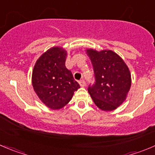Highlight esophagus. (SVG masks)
<instances>
[{"label":"esophagus","instance_id":"34e87169","mask_svg":"<svg viewBox=\"0 0 155 155\" xmlns=\"http://www.w3.org/2000/svg\"><path fill=\"white\" fill-rule=\"evenodd\" d=\"M79 85H81V86L82 87H84L85 85V80H84V79H82V80H80L79 82Z\"/></svg>","mask_w":155,"mask_h":155}]
</instances>
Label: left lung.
I'll return each instance as SVG.
<instances>
[{
  "label": "left lung",
  "mask_w": 155,
  "mask_h": 155,
  "mask_svg": "<svg viewBox=\"0 0 155 155\" xmlns=\"http://www.w3.org/2000/svg\"><path fill=\"white\" fill-rule=\"evenodd\" d=\"M94 74V83L87 91L97 107L112 111L126 99L131 85V76L124 61L111 50L87 49Z\"/></svg>",
  "instance_id": "obj_1"
}]
</instances>
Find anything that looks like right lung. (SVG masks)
I'll use <instances>...</instances> for the list:
<instances>
[{
  "label": "right lung",
  "mask_w": 155,
  "mask_h": 155,
  "mask_svg": "<svg viewBox=\"0 0 155 155\" xmlns=\"http://www.w3.org/2000/svg\"><path fill=\"white\" fill-rule=\"evenodd\" d=\"M67 52L54 47L42 54L32 73L34 91L42 102L51 109H59L70 102L79 83L65 67Z\"/></svg>",
  "instance_id": "1"
}]
</instances>
